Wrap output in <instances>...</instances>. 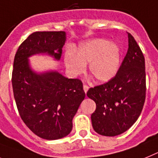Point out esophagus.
I'll use <instances>...</instances> for the list:
<instances>
[{
	"instance_id": "esophagus-1",
	"label": "esophagus",
	"mask_w": 158,
	"mask_h": 158,
	"mask_svg": "<svg viewBox=\"0 0 158 158\" xmlns=\"http://www.w3.org/2000/svg\"><path fill=\"white\" fill-rule=\"evenodd\" d=\"M88 89H89V87H88V86H87V85H83V91H84V92H85V93H87V91H88Z\"/></svg>"
}]
</instances>
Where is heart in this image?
<instances>
[{"label":"heart","instance_id":"1","mask_svg":"<svg viewBox=\"0 0 158 158\" xmlns=\"http://www.w3.org/2000/svg\"><path fill=\"white\" fill-rule=\"evenodd\" d=\"M65 65L73 76L88 71L97 82L105 83L115 77L120 64V51L117 45L103 39H95L83 42L73 53L65 55Z\"/></svg>","mask_w":158,"mask_h":158}]
</instances>
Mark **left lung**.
<instances>
[{
    "label": "left lung",
    "instance_id": "obj_1",
    "mask_svg": "<svg viewBox=\"0 0 158 158\" xmlns=\"http://www.w3.org/2000/svg\"><path fill=\"white\" fill-rule=\"evenodd\" d=\"M128 37V51L116 76L87 93L96 104L91 116L92 127L102 136H117L131 128L145 100L144 55L134 38L130 34Z\"/></svg>",
    "mask_w": 158,
    "mask_h": 158
}]
</instances>
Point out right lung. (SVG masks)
I'll list each match as a JSON object with an SVG mask.
<instances>
[{"label":"right lung","mask_w":158,"mask_h":158,"mask_svg":"<svg viewBox=\"0 0 158 158\" xmlns=\"http://www.w3.org/2000/svg\"><path fill=\"white\" fill-rule=\"evenodd\" d=\"M66 38L64 31L34 32L14 57L12 84L18 112L26 126L46 140H58L71 132L85 92L79 79L66 78L57 71H34L29 58L46 54L59 61Z\"/></svg>","instance_id":"1"}]
</instances>
